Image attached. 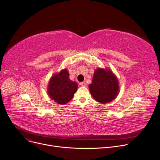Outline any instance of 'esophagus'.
Wrapping results in <instances>:
<instances>
[{"label": "esophagus", "instance_id": "34e87169", "mask_svg": "<svg viewBox=\"0 0 160 160\" xmlns=\"http://www.w3.org/2000/svg\"><path fill=\"white\" fill-rule=\"evenodd\" d=\"M80 85L82 86V87H85V86H86V83H85V82H82L80 83Z\"/></svg>", "mask_w": 160, "mask_h": 160}]
</instances>
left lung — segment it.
Masks as SVG:
<instances>
[{
	"mask_svg": "<svg viewBox=\"0 0 160 160\" xmlns=\"http://www.w3.org/2000/svg\"><path fill=\"white\" fill-rule=\"evenodd\" d=\"M90 92L98 102L107 103L118 95L119 85L118 78L108 69L98 68L89 85Z\"/></svg>",
	"mask_w": 160,
	"mask_h": 160,
	"instance_id": "1",
	"label": "left lung"
}]
</instances>
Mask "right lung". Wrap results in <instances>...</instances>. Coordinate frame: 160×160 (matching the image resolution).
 <instances>
[{"mask_svg":"<svg viewBox=\"0 0 160 160\" xmlns=\"http://www.w3.org/2000/svg\"><path fill=\"white\" fill-rule=\"evenodd\" d=\"M66 69L53 75L50 78L48 86V94L55 102L65 105L73 97L78 89V84L69 79Z\"/></svg>","mask_w":160,"mask_h":160,"instance_id":"1","label":"right lung"}]
</instances>
